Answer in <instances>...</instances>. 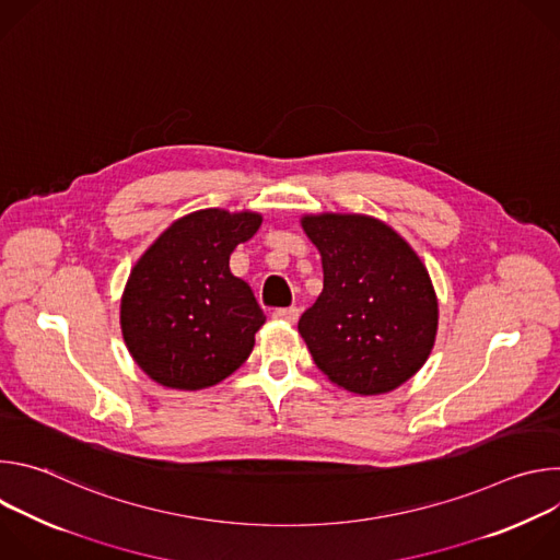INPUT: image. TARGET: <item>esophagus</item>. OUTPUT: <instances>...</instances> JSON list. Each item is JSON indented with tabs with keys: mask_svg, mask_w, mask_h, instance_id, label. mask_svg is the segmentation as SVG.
Masks as SVG:
<instances>
[{
	"mask_svg": "<svg viewBox=\"0 0 560 560\" xmlns=\"http://www.w3.org/2000/svg\"><path fill=\"white\" fill-rule=\"evenodd\" d=\"M275 318H279V322H285V324H296L299 307H281V310H275Z\"/></svg>",
	"mask_w": 560,
	"mask_h": 560,
	"instance_id": "esophagus-1",
	"label": "esophagus"
}]
</instances>
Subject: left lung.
<instances>
[{"mask_svg": "<svg viewBox=\"0 0 560 560\" xmlns=\"http://www.w3.org/2000/svg\"><path fill=\"white\" fill-rule=\"evenodd\" d=\"M301 228L324 268V290L299 318L316 368L361 396L404 385L425 365L439 330V299L421 257L368 214H303Z\"/></svg>", "mask_w": 560, "mask_h": 560, "instance_id": "1", "label": "left lung"}]
</instances>
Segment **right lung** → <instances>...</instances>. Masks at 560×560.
Here are the masks:
<instances>
[{"label":"right lung","instance_id":"add662e5","mask_svg":"<svg viewBox=\"0 0 560 560\" xmlns=\"http://www.w3.org/2000/svg\"><path fill=\"white\" fill-rule=\"evenodd\" d=\"M259 212L206 208L173 221L137 259L119 324L135 363L159 385L203 389L242 368L266 324L250 285L230 272L232 250Z\"/></svg>","mask_w":560,"mask_h":560}]
</instances>
